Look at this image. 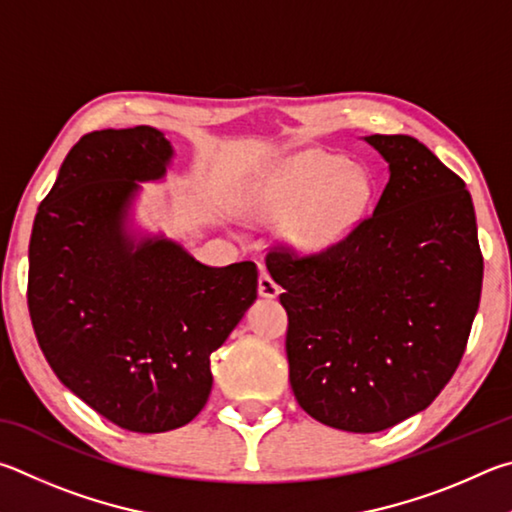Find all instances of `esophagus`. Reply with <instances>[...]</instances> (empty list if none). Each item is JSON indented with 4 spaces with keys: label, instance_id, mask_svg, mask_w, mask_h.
<instances>
[{
    "label": "esophagus",
    "instance_id": "34e87169",
    "mask_svg": "<svg viewBox=\"0 0 512 512\" xmlns=\"http://www.w3.org/2000/svg\"><path fill=\"white\" fill-rule=\"evenodd\" d=\"M279 283H276L270 274H261V279H258V294H261L263 299H276L279 297Z\"/></svg>",
    "mask_w": 512,
    "mask_h": 512
}]
</instances>
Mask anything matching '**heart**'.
I'll return each mask as SVG.
<instances>
[{"label": "heart", "mask_w": 512, "mask_h": 512, "mask_svg": "<svg viewBox=\"0 0 512 512\" xmlns=\"http://www.w3.org/2000/svg\"><path fill=\"white\" fill-rule=\"evenodd\" d=\"M375 182L369 168L324 150H303L274 164L251 186L249 211L288 222V240L301 251H326L342 242L369 211Z\"/></svg>", "instance_id": "b5f03b06"}]
</instances>
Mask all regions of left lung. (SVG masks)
<instances>
[{"label": "left lung", "instance_id": "8db88e82", "mask_svg": "<svg viewBox=\"0 0 512 512\" xmlns=\"http://www.w3.org/2000/svg\"><path fill=\"white\" fill-rule=\"evenodd\" d=\"M364 141L389 164L371 218L319 254L279 247L265 261L283 288L294 398L355 434L432 405L465 353L483 281L463 179L407 134Z\"/></svg>", "mask_w": 512, "mask_h": 512}]
</instances>
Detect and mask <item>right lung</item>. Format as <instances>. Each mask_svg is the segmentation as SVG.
Instances as JSON below:
<instances>
[{
    "mask_svg": "<svg viewBox=\"0 0 512 512\" xmlns=\"http://www.w3.org/2000/svg\"><path fill=\"white\" fill-rule=\"evenodd\" d=\"M173 146L150 125L89 132L35 215L29 312L65 387L137 434L177 429L211 393V353L256 301L251 261L209 267L164 233L132 229L141 182Z\"/></svg>",
    "mask_w": 512,
    "mask_h": 512,
    "instance_id": "right-lung-1",
    "label": "right lung"
}]
</instances>
